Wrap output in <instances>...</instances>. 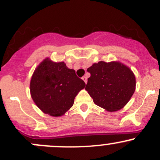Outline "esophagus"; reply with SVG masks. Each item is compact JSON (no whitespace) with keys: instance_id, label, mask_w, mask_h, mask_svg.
I'll use <instances>...</instances> for the list:
<instances>
[{"instance_id":"1","label":"esophagus","mask_w":160,"mask_h":160,"mask_svg":"<svg viewBox=\"0 0 160 160\" xmlns=\"http://www.w3.org/2000/svg\"><path fill=\"white\" fill-rule=\"evenodd\" d=\"M82 80H83L84 82H85V83H86V82H87V78H86V76H84V77H82Z\"/></svg>"}]
</instances>
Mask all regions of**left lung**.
Returning a JSON list of instances; mask_svg holds the SVG:
<instances>
[{
    "mask_svg": "<svg viewBox=\"0 0 160 160\" xmlns=\"http://www.w3.org/2000/svg\"><path fill=\"white\" fill-rule=\"evenodd\" d=\"M87 71L91 76L85 89L94 103L106 111L122 109L135 92V74L120 62L101 61L93 64Z\"/></svg>",
    "mask_w": 160,
    "mask_h": 160,
    "instance_id": "left-lung-1",
    "label": "left lung"
}]
</instances>
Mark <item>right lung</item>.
<instances>
[{"instance_id":"add662e5","label":"right lung","mask_w":160,"mask_h":160,"mask_svg":"<svg viewBox=\"0 0 160 160\" xmlns=\"http://www.w3.org/2000/svg\"><path fill=\"white\" fill-rule=\"evenodd\" d=\"M86 84L65 62L45 58L34 71L30 82L33 101L44 113L60 117L73 106Z\"/></svg>"}]
</instances>
